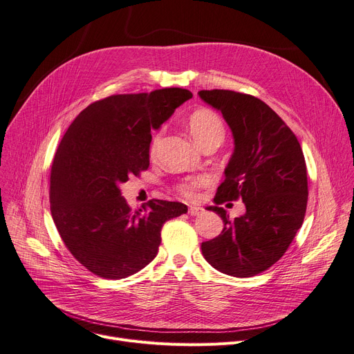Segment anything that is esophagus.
Returning a JSON list of instances; mask_svg holds the SVG:
<instances>
[{
    "mask_svg": "<svg viewBox=\"0 0 354 354\" xmlns=\"http://www.w3.org/2000/svg\"><path fill=\"white\" fill-rule=\"evenodd\" d=\"M202 208L201 207H189V209H188V212H189V215H192V216H196V215H199V214H202Z\"/></svg>",
    "mask_w": 354,
    "mask_h": 354,
    "instance_id": "1",
    "label": "esophagus"
}]
</instances>
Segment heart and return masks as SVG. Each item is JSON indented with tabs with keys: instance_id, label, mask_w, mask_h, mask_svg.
I'll return each instance as SVG.
<instances>
[{
	"instance_id": "obj_1",
	"label": "heart",
	"mask_w": 354,
	"mask_h": 354,
	"mask_svg": "<svg viewBox=\"0 0 354 354\" xmlns=\"http://www.w3.org/2000/svg\"><path fill=\"white\" fill-rule=\"evenodd\" d=\"M188 124H189V132H191L192 138L195 139V142L199 146H202L203 143H207L208 140H212V139H218L221 142H222V139H224V135H225L224 123H222L221 118L218 115H215L211 110L201 109V110L194 111L189 118ZM160 135H162V132L156 133L152 139V143H151L152 153L156 151L158 143L160 140ZM205 182H207L205 176L192 178L185 183H182L179 187V191L182 195L192 198V196H195L198 188L202 187Z\"/></svg>"
}]
</instances>
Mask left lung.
Wrapping results in <instances>:
<instances>
[{
  "label": "left lung",
  "mask_w": 354,
  "mask_h": 354,
  "mask_svg": "<svg viewBox=\"0 0 354 354\" xmlns=\"http://www.w3.org/2000/svg\"><path fill=\"white\" fill-rule=\"evenodd\" d=\"M198 95L221 111L235 143L215 207L208 208L224 221V230L201 250L215 270L252 277L284 255L303 225L308 198L304 155L292 130L263 100L218 88ZM236 198L248 211L231 221L218 205Z\"/></svg>",
  "instance_id": "obj_1"
}]
</instances>
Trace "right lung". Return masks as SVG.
<instances>
[{
  "label": "right lung",
  "mask_w": 354,
  "mask_h": 354,
  "mask_svg": "<svg viewBox=\"0 0 354 354\" xmlns=\"http://www.w3.org/2000/svg\"><path fill=\"white\" fill-rule=\"evenodd\" d=\"M191 97L179 87L109 96L68 126L51 166L50 207L64 245L93 274L119 280L140 271L158 254L165 222L188 212L160 199L132 211L119 185L147 169L151 129Z\"/></svg>",
  "instance_id": "right-lung-1"
}]
</instances>
